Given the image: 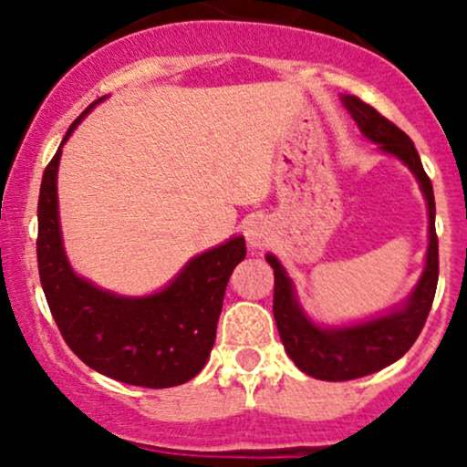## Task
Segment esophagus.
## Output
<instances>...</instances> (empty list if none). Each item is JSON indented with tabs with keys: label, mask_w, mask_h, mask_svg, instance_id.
<instances>
[{
	"label": "esophagus",
	"mask_w": 467,
	"mask_h": 467,
	"mask_svg": "<svg viewBox=\"0 0 467 467\" xmlns=\"http://www.w3.org/2000/svg\"><path fill=\"white\" fill-rule=\"evenodd\" d=\"M245 239H248L250 248L264 250L265 245L270 244V230H267L265 223H261V222L250 223L248 230H245Z\"/></svg>",
	"instance_id": "34e87169"
}]
</instances>
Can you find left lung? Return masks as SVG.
Here are the masks:
<instances>
[{
  "instance_id": "left-lung-1",
  "label": "left lung",
  "mask_w": 467,
  "mask_h": 467,
  "mask_svg": "<svg viewBox=\"0 0 467 467\" xmlns=\"http://www.w3.org/2000/svg\"><path fill=\"white\" fill-rule=\"evenodd\" d=\"M353 120L368 140L382 144L387 153L398 155L420 180V186L428 202V244L426 270L420 278L412 296L398 312L368 320V323L345 327V329H320L305 318L294 298L292 281L285 276L281 264L267 254V264L275 270V318L287 356L303 373L325 382H345V379L364 378L379 371L415 345L431 314L439 278V239L435 233V195L432 182L423 171L415 144L398 125L384 118L378 109L367 105L358 96L342 99Z\"/></svg>"
}]
</instances>
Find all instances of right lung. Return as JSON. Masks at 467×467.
Returning <instances> with one entry per match:
<instances>
[{
	"label": "right lung",
	"mask_w": 467,
	"mask_h": 467,
	"mask_svg": "<svg viewBox=\"0 0 467 467\" xmlns=\"http://www.w3.org/2000/svg\"><path fill=\"white\" fill-rule=\"evenodd\" d=\"M92 107L69 125L63 142ZM58 158L61 147L41 180L36 264L63 340L89 368L118 382L147 389L189 382L215 345L228 278L245 259L244 237L191 259L178 278L153 296L125 298L103 292L74 275L63 252L57 213Z\"/></svg>",
	"instance_id": "right-lung-1"
}]
</instances>
